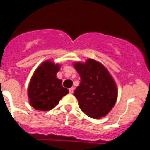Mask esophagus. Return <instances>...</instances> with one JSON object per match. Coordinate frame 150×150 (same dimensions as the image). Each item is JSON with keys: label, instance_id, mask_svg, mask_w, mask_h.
<instances>
[{"label": "esophagus", "instance_id": "34e87169", "mask_svg": "<svg viewBox=\"0 0 150 150\" xmlns=\"http://www.w3.org/2000/svg\"><path fill=\"white\" fill-rule=\"evenodd\" d=\"M69 91L70 94H73V93H74V88H70L69 89Z\"/></svg>", "mask_w": 150, "mask_h": 150}]
</instances>
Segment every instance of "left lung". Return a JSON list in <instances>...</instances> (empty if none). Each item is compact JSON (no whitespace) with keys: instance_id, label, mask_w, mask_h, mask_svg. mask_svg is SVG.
Returning a JSON list of instances; mask_svg holds the SVG:
<instances>
[{"instance_id":"obj_1","label":"left lung","mask_w":150,"mask_h":150,"mask_svg":"<svg viewBox=\"0 0 150 150\" xmlns=\"http://www.w3.org/2000/svg\"><path fill=\"white\" fill-rule=\"evenodd\" d=\"M81 78L74 95L79 108L94 119L104 117L112 110L117 98L115 81L103 64L92 59L73 64Z\"/></svg>"}]
</instances>
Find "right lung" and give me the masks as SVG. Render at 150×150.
<instances>
[{"label": "right lung", "instance_id": "add662e5", "mask_svg": "<svg viewBox=\"0 0 150 150\" xmlns=\"http://www.w3.org/2000/svg\"><path fill=\"white\" fill-rule=\"evenodd\" d=\"M61 65L46 60L35 70L30 81L27 94L30 104L38 110L48 111L59 104L62 98L69 93L62 87V80L56 76Z\"/></svg>", "mask_w": 150, "mask_h": 150}]
</instances>
